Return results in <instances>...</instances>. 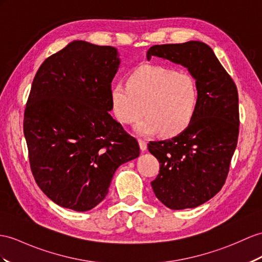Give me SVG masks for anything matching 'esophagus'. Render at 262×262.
I'll return each mask as SVG.
<instances>
[{
  "label": "esophagus",
  "mask_w": 262,
  "mask_h": 262,
  "mask_svg": "<svg viewBox=\"0 0 262 262\" xmlns=\"http://www.w3.org/2000/svg\"><path fill=\"white\" fill-rule=\"evenodd\" d=\"M139 145H140V149H141L142 151H145L146 148H148V143H146L145 140L140 138L139 139Z\"/></svg>",
  "instance_id": "1"
}]
</instances>
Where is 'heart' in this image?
I'll return each instance as SVG.
<instances>
[{"instance_id": "b5f03b06", "label": "heart", "mask_w": 262, "mask_h": 262, "mask_svg": "<svg viewBox=\"0 0 262 262\" xmlns=\"http://www.w3.org/2000/svg\"><path fill=\"white\" fill-rule=\"evenodd\" d=\"M198 86L189 73L164 66H142L111 88V104L121 123H135L141 135L162 131L176 136L191 123L198 105Z\"/></svg>"}]
</instances>
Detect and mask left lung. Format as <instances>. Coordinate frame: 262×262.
<instances>
[{"instance_id": "left-lung-1", "label": "left lung", "mask_w": 262, "mask_h": 262, "mask_svg": "<svg viewBox=\"0 0 262 262\" xmlns=\"http://www.w3.org/2000/svg\"><path fill=\"white\" fill-rule=\"evenodd\" d=\"M152 56L187 68L196 82L199 98L186 130L148 144L160 163L151 186L165 207L195 208L214 196L226 182L239 136L237 86L203 42L153 46L146 53L148 60Z\"/></svg>"}]
</instances>
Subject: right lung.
Segmentation results:
<instances>
[{"label":"right lung","mask_w":262,"mask_h":262,"mask_svg":"<svg viewBox=\"0 0 262 262\" xmlns=\"http://www.w3.org/2000/svg\"><path fill=\"white\" fill-rule=\"evenodd\" d=\"M118 50L73 41L34 76L23 131L35 182L63 208L88 211L104 199L114 172L139 157L136 138L109 111Z\"/></svg>","instance_id":"1"}]
</instances>
